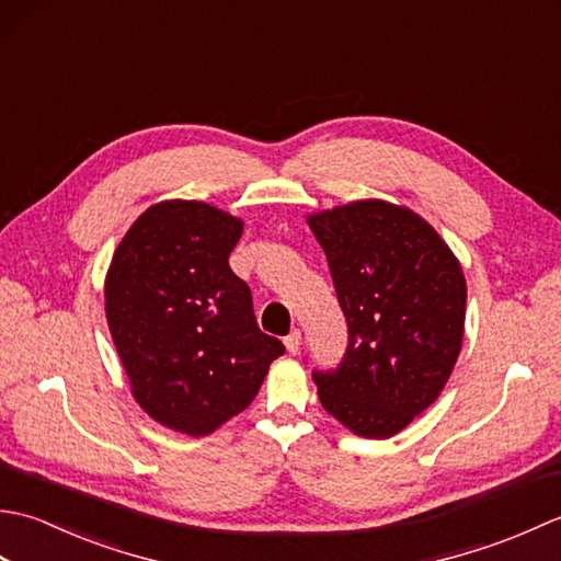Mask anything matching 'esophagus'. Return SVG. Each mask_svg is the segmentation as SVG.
<instances>
[{
  "label": "esophagus",
  "mask_w": 561,
  "mask_h": 561,
  "mask_svg": "<svg viewBox=\"0 0 561 561\" xmlns=\"http://www.w3.org/2000/svg\"><path fill=\"white\" fill-rule=\"evenodd\" d=\"M284 344H287L289 354H299V350H301V332L299 330H291L289 335H287V340H284Z\"/></svg>",
  "instance_id": "34e87169"
}]
</instances>
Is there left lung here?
Instances as JSON below:
<instances>
[{
    "instance_id": "left-lung-1",
    "label": "left lung",
    "mask_w": 561,
    "mask_h": 561,
    "mask_svg": "<svg viewBox=\"0 0 561 561\" xmlns=\"http://www.w3.org/2000/svg\"><path fill=\"white\" fill-rule=\"evenodd\" d=\"M350 344L313 371L320 404L364 438H390L432 404L458 362L468 287L458 257L408 207L359 199L308 217Z\"/></svg>"
}]
</instances>
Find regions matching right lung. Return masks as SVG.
Masks as SVG:
<instances>
[{
    "instance_id": "right-lung-1",
    "label": "right lung",
    "mask_w": 561,
    "mask_h": 561,
    "mask_svg": "<svg viewBox=\"0 0 561 561\" xmlns=\"http://www.w3.org/2000/svg\"><path fill=\"white\" fill-rule=\"evenodd\" d=\"M241 233V219L207 202L165 199L129 226L105 274V318L137 404L187 436L243 412L284 354L229 267Z\"/></svg>"
}]
</instances>
